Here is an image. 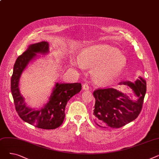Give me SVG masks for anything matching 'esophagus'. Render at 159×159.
Here are the masks:
<instances>
[{
    "instance_id": "esophagus-1",
    "label": "esophagus",
    "mask_w": 159,
    "mask_h": 159,
    "mask_svg": "<svg viewBox=\"0 0 159 159\" xmlns=\"http://www.w3.org/2000/svg\"><path fill=\"white\" fill-rule=\"evenodd\" d=\"M82 88H83V89H84V90H88V89H89V86H88V84H87L86 82L84 83V84L82 85Z\"/></svg>"
}]
</instances>
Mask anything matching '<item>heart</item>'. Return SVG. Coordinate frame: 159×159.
I'll return each mask as SVG.
<instances>
[{
	"mask_svg": "<svg viewBox=\"0 0 159 159\" xmlns=\"http://www.w3.org/2000/svg\"><path fill=\"white\" fill-rule=\"evenodd\" d=\"M80 58L72 59L73 66L82 68L91 67V73L98 82H107L115 79L124 70L127 59L119 50L107 45L97 44L82 50Z\"/></svg>",
	"mask_w": 159,
	"mask_h": 159,
	"instance_id": "1",
	"label": "heart"
}]
</instances>
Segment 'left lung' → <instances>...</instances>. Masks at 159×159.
Wrapping results in <instances>:
<instances>
[{"instance_id":"left-lung-1","label":"left lung","mask_w":159,"mask_h":159,"mask_svg":"<svg viewBox=\"0 0 159 159\" xmlns=\"http://www.w3.org/2000/svg\"><path fill=\"white\" fill-rule=\"evenodd\" d=\"M120 85L129 86L135 97L113 88H98L94 91L95 104L93 120L101 128H119L139 115L146 92V82L142 77L135 83L123 81Z\"/></svg>"}]
</instances>
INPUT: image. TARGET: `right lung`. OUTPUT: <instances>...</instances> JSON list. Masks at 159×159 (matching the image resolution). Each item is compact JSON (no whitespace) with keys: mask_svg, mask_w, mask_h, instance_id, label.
<instances>
[{"mask_svg":"<svg viewBox=\"0 0 159 159\" xmlns=\"http://www.w3.org/2000/svg\"><path fill=\"white\" fill-rule=\"evenodd\" d=\"M48 52L49 44L43 41L30 45L26 51L19 56L13 66L11 79V91L15 110L24 121L38 128L53 129L62 124L67 102L73 96L80 92L82 88L80 83H57L49 98V101L39 110L31 109L26 106L19 88L20 75L28 63L36 56V53L44 54Z\"/></svg>","mask_w":159,"mask_h":159,"instance_id":"right-lung-1","label":"right lung"}]
</instances>
